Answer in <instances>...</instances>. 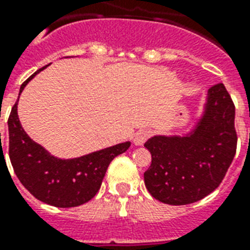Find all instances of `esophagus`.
<instances>
[{"label":"esophagus","mask_w":250,"mask_h":250,"mask_svg":"<svg viewBox=\"0 0 250 250\" xmlns=\"http://www.w3.org/2000/svg\"><path fill=\"white\" fill-rule=\"evenodd\" d=\"M151 132L149 129H140V131L136 132V135L133 136V143L136 145H143V144L146 143V140L149 139Z\"/></svg>","instance_id":"obj_1"}]
</instances>
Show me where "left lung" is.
Wrapping results in <instances>:
<instances>
[{
	"label": "left lung",
	"mask_w": 250,
	"mask_h": 250,
	"mask_svg": "<svg viewBox=\"0 0 250 250\" xmlns=\"http://www.w3.org/2000/svg\"><path fill=\"white\" fill-rule=\"evenodd\" d=\"M235 105L224 83L208 90L206 111L191 135L154 136L145 143L151 164L144 173L147 191L171 206L195 203L214 191L236 153Z\"/></svg>",
	"instance_id": "1"
}]
</instances>
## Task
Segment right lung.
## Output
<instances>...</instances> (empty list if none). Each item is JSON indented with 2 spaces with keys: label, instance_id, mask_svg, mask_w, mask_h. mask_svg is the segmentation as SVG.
Returning a JSON list of instances; mask_svg holds the SVG:
<instances>
[{
  "label": "right lung",
  "instance_id": "add662e5",
  "mask_svg": "<svg viewBox=\"0 0 250 250\" xmlns=\"http://www.w3.org/2000/svg\"><path fill=\"white\" fill-rule=\"evenodd\" d=\"M46 66L26 79L20 93ZM18 101L11 109L7 125L10 162L19 181L34 198L58 208L78 207L91 200L100 190L111 160L127 151L131 144H119L76 159H58L26 135L18 117Z\"/></svg>",
  "mask_w": 250,
  "mask_h": 250
}]
</instances>
